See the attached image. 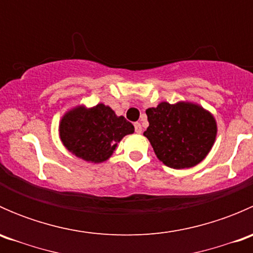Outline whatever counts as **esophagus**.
Instances as JSON below:
<instances>
[{
	"label": "esophagus",
	"mask_w": 253,
	"mask_h": 253,
	"mask_svg": "<svg viewBox=\"0 0 253 253\" xmlns=\"http://www.w3.org/2000/svg\"><path fill=\"white\" fill-rule=\"evenodd\" d=\"M134 131H136L137 133H141L142 132V125L139 124V122H136V124H134Z\"/></svg>",
	"instance_id": "1"
}]
</instances>
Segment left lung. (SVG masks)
I'll return each mask as SVG.
<instances>
[{
    "mask_svg": "<svg viewBox=\"0 0 253 253\" xmlns=\"http://www.w3.org/2000/svg\"><path fill=\"white\" fill-rule=\"evenodd\" d=\"M148 116L144 136L155 155L172 169H188L200 164L211 152L216 138V121L205 108L190 101L169 104L145 110Z\"/></svg>",
    "mask_w": 253,
    "mask_h": 253,
    "instance_id": "left-lung-1",
    "label": "left lung"
}]
</instances>
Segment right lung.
Returning <instances> with one entry per match:
<instances>
[{
    "instance_id": "add662e5",
    "label": "right lung",
    "mask_w": 253,
    "mask_h": 253,
    "mask_svg": "<svg viewBox=\"0 0 253 253\" xmlns=\"http://www.w3.org/2000/svg\"><path fill=\"white\" fill-rule=\"evenodd\" d=\"M58 132L68 152L84 162L99 164L114 154L117 143L133 133L134 127L100 103L93 108L78 105L68 110L61 119Z\"/></svg>"
}]
</instances>
